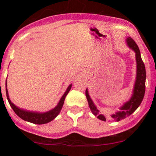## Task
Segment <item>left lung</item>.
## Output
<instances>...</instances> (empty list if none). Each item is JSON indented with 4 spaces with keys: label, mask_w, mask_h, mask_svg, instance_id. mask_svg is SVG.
<instances>
[{
    "label": "left lung",
    "mask_w": 156,
    "mask_h": 156,
    "mask_svg": "<svg viewBox=\"0 0 156 156\" xmlns=\"http://www.w3.org/2000/svg\"><path fill=\"white\" fill-rule=\"evenodd\" d=\"M127 44L129 46L130 49H132L136 53V79L135 84H134L133 94L131 98L128 101L123 104L122 106L119 108V112H117L114 114L111 115L112 119L116 120L117 122L120 121L122 119H125L130 114H133L136 110L138 108L142 102L143 98L144 96V92H145V80H146V70L145 66H144V62L141 59L140 51L135 41L130 37H128L126 39ZM86 97L88 101V103L91 111L94 116L99 119L103 121H105V117L104 115L100 114L98 109L94 104L93 101L89 96L88 90L86 89Z\"/></svg>",
    "instance_id": "8db88e82"
}]
</instances>
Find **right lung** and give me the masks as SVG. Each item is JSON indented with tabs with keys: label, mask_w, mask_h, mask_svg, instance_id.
Masks as SVG:
<instances>
[{
	"label": "right lung",
	"mask_w": 156,
	"mask_h": 156,
	"mask_svg": "<svg viewBox=\"0 0 156 156\" xmlns=\"http://www.w3.org/2000/svg\"><path fill=\"white\" fill-rule=\"evenodd\" d=\"M72 87V84L68 87V88L66 90V92H64L63 96L62 97V98L60 99L59 102H58V105L55 107L54 108H53L52 110L49 111V112H44V113H39V112H29V111L24 110V109L19 108L18 107H17L15 104L12 103L10 101L9 98V93L8 90L6 88V97L7 100H8L9 105L12 107V108L13 109V111L19 117H20L21 119H23V120L29 122L34 123V124L37 125H42V124H45V123L49 122L54 119L58 115L61 110H62V106H63L64 100H65L66 96L68 94V92H69V90L71 89Z\"/></svg>",
	"instance_id": "right-lung-1"
}]
</instances>
